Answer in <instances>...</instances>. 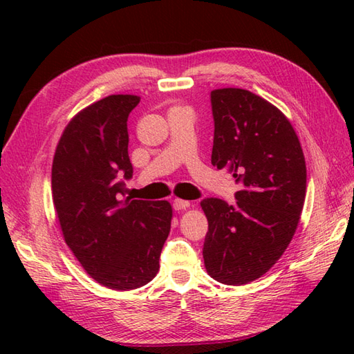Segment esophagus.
<instances>
[{
  "mask_svg": "<svg viewBox=\"0 0 354 354\" xmlns=\"http://www.w3.org/2000/svg\"><path fill=\"white\" fill-rule=\"evenodd\" d=\"M190 207V202L189 201H184V199H173V208L175 209H184V208H189Z\"/></svg>",
  "mask_w": 354,
  "mask_h": 354,
  "instance_id": "1",
  "label": "esophagus"
}]
</instances>
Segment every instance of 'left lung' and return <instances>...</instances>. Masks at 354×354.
<instances>
[{"label":"left lung","mask_w":354,"mask_h":354,"mask_svg":"<svg viewBox=\"0 0 354 354\" xmlns=\"http://www.w3.org/2000/svg\"><path fill=\"white\" fill-rule=\"evenodd\" d=\"M212 164L227 169L240 190L236 204L201 202L208 221L204 263L216 281L257 280L295 234L306 199V161L290 122L272 103L240 88L212 91Z\"/></svg>","instance_id":"8db88e82"}]
</instances>
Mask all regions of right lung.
Returning a JSON list of instances; mask_svg holds the SVG:
<instances>
[{
    "mask_svg": "<svg viewBox=\"0 0 354 354\" xmlns=\"http://www.w3.org/2000/svg\"><path fill=\"white\" fill-rule=\"evenodd\" d=\"M138 103V95L114 94L82 109L64 129L51 167L65 243L97 283L114 290L152 281L171 223L167 201H120L123 179L133 173L127 117Z\"/></svg>",
    "mask_w": 354,
    "mask_h": 354,
    "instance_id": "1",
    "label": "right lung"
}]
</instances>
